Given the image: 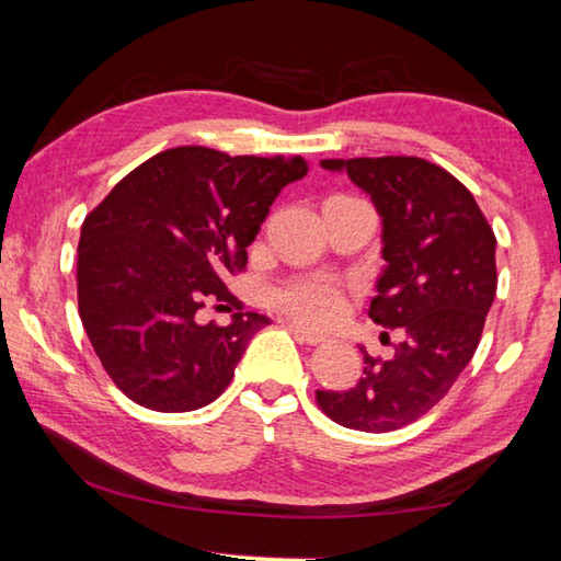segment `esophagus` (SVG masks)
<instances>
[{"label":"esophagus","mask_w":561,"mask_h":561,"mask_svg":"<svg viewBox=\"0 0 561 561\" xmlns=\"http://www.w3.org/2000/svg\"><path fill=\"white\" fill-rule=\"evenodd\" d=\"M289 331L294 336H297L299 341H304V344H321V341H327L324 334H319V331L304 327L301 321H289Z\"/></svg>","instance_id":"esophagus-1"}]
</instances>
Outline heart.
<instances>
[{
    "mask_svg": "<svg viewBox=\"0 0 561 561\" xmlns=\"http://www.w3.org/2000/svg\"><path fill=\"white\" fill-rule=\"evenodd\" d=\"M274 301L311 324H329L344 311V289L331 277H301L274 289Z\"/></svg>",
    "mask_w": 561,
    "mask_h": 561,
    "instance_id": "b5f03b06",
    "label": "heart"
}]
</instances>
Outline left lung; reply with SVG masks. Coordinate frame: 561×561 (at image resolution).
Listing matches in <instances>:
<instances>
[{
	"mask_svg": "<svg viewBox=\"0 0 561 561\" xmlns=\"http://www.w3.org/2000/svg\"><path fill=\"white\" fill-rule=\"evenodd\" d=\"M371 195L383 222L386 270L368 317L401 329L391 358L364 354V376L346 391H317L331 421L391 433L431 411L480 344L497 291L495 232L448 170L413 156L321 160Z\"/></svg>",
	"mask_w": 561,
	"mask_h": 561,
	"instance_id": "1",
	"label": "left lung"
}]
</instances>
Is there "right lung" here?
<instances>
[{
	"label": "right lung",
	"instance_id": "obj_1",
	"mask_svg": "<svg viewBox=\"0 0 561 561\" xmlns=\"http://www.w3.org/2000/svg\"><path fill=\"white\" fill-rule=\"evenodd\" d=\"M304 158L170 148L121 180L87 215L76 262L79 314L111 381L160 413L213 403L250 339L270 324L225 287L244 270L284 185ZM210 298L238 307L230 328L203 325Z\"/></svg>",
	"mask_w": 561,
	"mask_h": 561
}]
</instances>
